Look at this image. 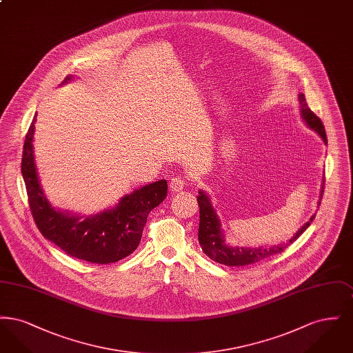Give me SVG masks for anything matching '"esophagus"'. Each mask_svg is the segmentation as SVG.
Returning a JSON list of instances; mask_svg holds the SVG:
<instances>
[{
	"mask_svg": "<svg viewBox=\"0 0 353 353\" xmlns=\"http://www.w3.org/2000/svg\"><path fill=\"white\" fill-rule=\"evenodd\" d=\"M184 180H183L181 177L176 176V177H173V179L170 180V183H169V188H170V190H172V192H181V190L184 189Z\"/></svg>",
	"mask_w": 353,
	"mask_h": 353,
	"instance_id": "1",
	"label": "esophagus"
}]
</instances>
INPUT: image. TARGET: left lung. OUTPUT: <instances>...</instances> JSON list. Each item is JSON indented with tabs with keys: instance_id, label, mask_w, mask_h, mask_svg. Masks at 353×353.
<instances>
[{
	"instance_id": "obj_1",
	"label": "left lung",
	"mask_w": 353,
	"mask_h": 353,
	"mask_svg": "<svg viewBox=\"0 0 353 353\" xmlns=\"http://www.w3.org/2000/svg\"><path fill=\"white\" fill-rule=\"evenodd\" d=\"M299 99V111L301 118L305 123V125L312 130L314 132L319 134L324 144H327V136L324 131V125L320 120L308 107L304 94L298 95ZM324 192V179L320 186V197L318 205H320V200L323 197ZM197 202L200 206V226H199V242L201 245L202 252H205L210 259L214 262H219L226 266H248L252 263L261 262L263 259H268L272 255H276L283 252L287 246H290L296 238L302 234L303 232L311 225V222L315 219V214L311 216L302 228L292 235L285 242L278 243V245H261L258 248H238V246H230L226 242L225 238V230L222 229V222L219 219V213L216 208L213 206V202L210 200V196L200 190L197 196Z\"/></svg>"
}]
</instances>
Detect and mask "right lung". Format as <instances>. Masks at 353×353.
<instances>
[{
  "mask_svg": "<svg viewBox=\"0 0 353 353\" xmlns=\"http://www.w3.org/2000/svg\"><path fill=\"white\" fill-rule=\"evenodd\" d=\"M68 77L63 83L72 81ZM35 117L28 131L21 172L26 185L30 210L42 235L70 256L107 265L128 256L137 249L147 217L167 197V180L134 189L114 208L97 214L81 216L51 205L41 185L34 157Z\"/></svg>",
  "mask_w": 353,
  "mask_h": 353,
  "instance_id": "right-lung-1",
  "label": "right lung"
}]
</instances>
